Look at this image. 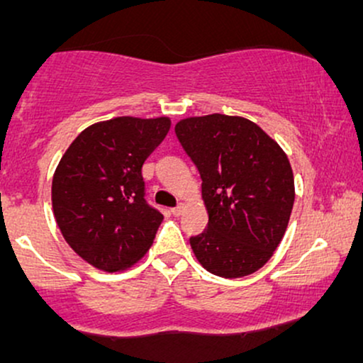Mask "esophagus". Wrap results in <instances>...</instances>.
<instances>
[{"instance_id":"34e87169","label":"esophagus","mask_w":363,"mask_h":363,"mask_svg":"<svg viewBox=\"0 0 363 363\" xmlns=\"http://www.w3.org/2000/svg\"><path fill=\"white\" fill-rule=\"evenodd\" d=\"M182 213H184V205H182V203H179L176 208H172V215L174 216H181Z\"/></svg>"}]
</instances>
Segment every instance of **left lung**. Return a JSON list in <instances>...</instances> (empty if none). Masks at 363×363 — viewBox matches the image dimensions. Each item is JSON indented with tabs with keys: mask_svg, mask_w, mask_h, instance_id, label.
<instances>
[{
	"mask_svg": "<svg viewBox=\"0 0 363 363\" xmlns=\"http://www.w3.org/2000/svg\"><path fill=\"white\" fill-rule=\"evenodd\" d=\"M201 176L208 228L191 237L196 259L222 278L262 268L285 235L295 199L289 157L252 121L210 114L176 124Z\"/></svg>",
	"mask_w": 363,
	"mask_h": 363,
	"instance_id": "obj_1",
	"label": "left lung"
}]
</instances>
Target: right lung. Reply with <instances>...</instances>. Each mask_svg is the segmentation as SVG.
Listing matches in <instances>:
<instances>
[{"mask_svg":"<svg viewBox=\"0 0 363 363\" xmlns=\"http://www.w3.org/2000/svg\"><path fill=\"white\" fill-rule=\"evenodd\" d=\"M169 118L123 116L83 129L52 177V210L69 247L102 272L147 254L164 215L145 199L141 167L164 141Z\"/></svg>","mask_w":363,"mask_h":363,"instance_id":"right-lung-1","label":"right lung"}]
</instances>
